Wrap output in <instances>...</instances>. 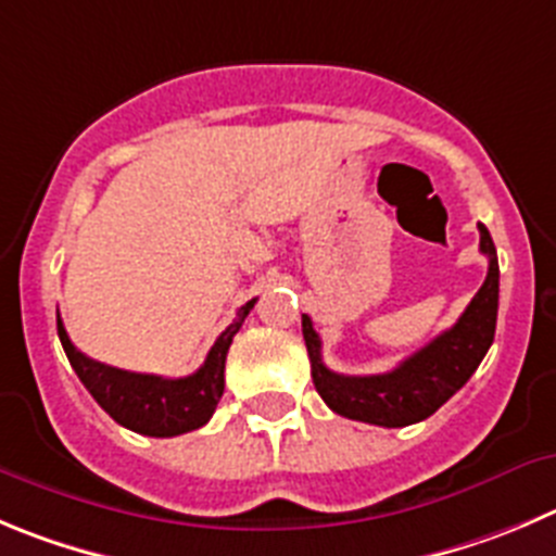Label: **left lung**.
I'll return each instance as SVG.
<instances>
[{
	"label": "left lung",
	"instance_id": "8db88e82",
	"mask_svg": "<svg viewBox=\"0 0 556 556\" xmlns=\"http://www.w3.org/2000/svg\"><path fill=\"white\" fill-rule=\"evenodd\" d=\"M477 230H480V252L489 257L485 282L453 329L442 331L425 349L403 359L395 370L381 376L331 372L320 359V337L313 329V320L309 315H302L313 383L331 412L381 428H406L439 412L469 381L494 342L496 309H500V263H496L494 241L485 225H477Z\"/></svg>",
	"mask_w": 556,
	"mask_h": 556
}]
</instances>
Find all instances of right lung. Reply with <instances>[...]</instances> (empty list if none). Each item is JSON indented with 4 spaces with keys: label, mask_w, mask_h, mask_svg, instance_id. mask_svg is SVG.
Listing matches in <instances>:
<instances>
[{
    "label": "right lung",
    "mask_w": 556,
    "mask_h": 556,
    "mask_svg": "<svg viewBox=\"0 0 556 556\" xmlns=\"http://www.w3.org/2000/svg\"><path fill=\"white\" fill-rule=\"evenodd\" d=\"M257 299L243 304L238 309L236 320L227 326L214 342V349L207 351L205 362L197 372L186 378H161L148 376V372H128L117 367L101 365L76 349L67 337L62 318L56 315V334H60L62 349H65L67 362L81 378L98 406L109 414L117 425L142 435H155V439H169V435L189 433V430L202 428L207 419L214 417L216 403L225 392V359L230 351L232 337L241 329L243 318L254 307Z\"/></svg>",
    "instance_id": "add662e5"
}]
</instances>
